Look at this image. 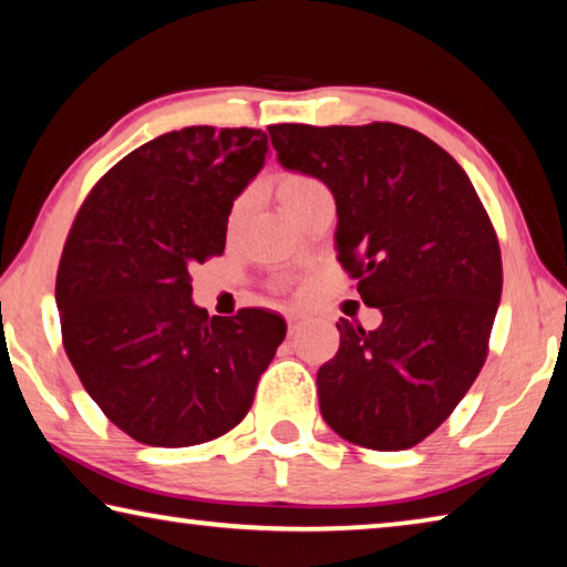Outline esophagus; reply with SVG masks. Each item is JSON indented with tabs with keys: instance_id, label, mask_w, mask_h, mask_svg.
Masks as SVG:
<instances>
[{
	"instance_id": "esophagus-1",
	"label": "esophagus",
	"mask_w": 567,
	"mask_h": 567,
	"mask_svg": "<svg viewBox=\"0 0 567 567\" xmlns=\"http://www.w3.org/2000/svg\"><path fill=\"white\" fill-rule=\"evenodd\" d=\"M305 320H307L305 312H297V310L287 312V328H290V332H295L297 328H300V324H302Z\"/></svg>"
}]
</instances>
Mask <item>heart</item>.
<instances>
[{
  "instance_id": "1",
  "label": "heart",
  "mask_w": 567,
  "mask_h": 567,
  "mask_svg": "<svg viewBox=\"0 0 567 567\" xmlns=\"http://www.w3.org/2000/svg\"><path fill=\"white\" fill-rule=\"evenodd\" d=\"M320 187L322 185L318 179L300 175V172H287V175L277 179V199H280L285 213H292V209L300 205L307 195H312V192L320 189ZM239 207H243V205H239Z\"/></svg>"
}]
</instances>
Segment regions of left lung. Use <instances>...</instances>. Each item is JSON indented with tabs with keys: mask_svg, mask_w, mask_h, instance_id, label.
Returning <instances> with one entry per match:
<instances>
[{
	"mask_svg": "<svg viewBox=\"0 0 567 567\" xmlns=\"http://www.w3.org/2000/svg\"><path fill=\"white\" fill-rule=\"evenodd\" d=\"M287 169L322 179L338 205V260L382 324L338 322L318 372L320 410L348 443L408 450L443 425L487 358L503 292L501 245L473 182L410 127L272 124Z\"/></svg>",
	"mask_w": 567,
	"mask_h": 567,
	"instance_id": "left-lung-1",
	"label": "left lung"
}]
</instances>
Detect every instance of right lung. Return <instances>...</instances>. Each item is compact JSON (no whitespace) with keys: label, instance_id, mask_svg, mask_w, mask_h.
Masks as SVG:
<instances>
[{"label":"right lung","instance_id":"1","mask_svg":"<svg viewBox=\"0 0 567 567\" xmlns=\"http://www.w3.org/2000/svg\"><path fill=\"white\" fill-rule=\"evenodd\" d=\"M262 130L185 127L122 157L84 199L56 270L62 342L84 390L152 447L209 443L247 415L280 315L209 318L189 267L225 252L227 217L265 165Z\"/></svg>","mask_w":567,"mask_h":567}]
</instances>
